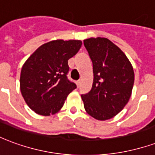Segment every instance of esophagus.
<instances>
[{
    "instance_id": "obj_1",
    "label": "esophagus",
    "mask_w": 155,
    "mask_h": 155,
    "mask_svg": "<svg viewBox=\"0 0 155 155\" xmlns=\"http://www.w3.org/2000/svg\"><path fill=\"white\" fill-rule=\"evenodd\" d=\"M81 80H78L77 81H76V84H77V86L78 87H80V85H81Z\"/></svg>"
}]
</instances>
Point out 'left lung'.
<instances>
[{"label":"left lung","instance_id":"1","mask_svg":"<svg viewBox=\"0 0 155 155\" xmlns=\"http://www.w3.org/2000/svg\"><path fill=\"white\" fill-rule=\"evenodd\" d=\"M84 45L94 72L91 91L81 94L84 109L96 120H110L130 100L134 81L133 67L123 51L107 38L86 39Z\"/></svg>","mask_w":155,"mask_h":155}]
</instances>
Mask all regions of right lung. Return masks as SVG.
<instances>
[{"instance_id": "right-lung-1", "label": "right lung", "mask_w": 155, "mask_h": 155, "mask_svg": "<svg viewBox=\"0 0 155 155\" xmlns=\"http://www.w3.org/2000/svg\"><path fill=\"white\" fill-rule=\"evenodd\" d=\"M81 45L76 40L50 41L40 46L22 66L21 94L36 114L48 116L57 113L68 94L76 89V84L68 79V61Z\"/></svg>"}]
</instances>
